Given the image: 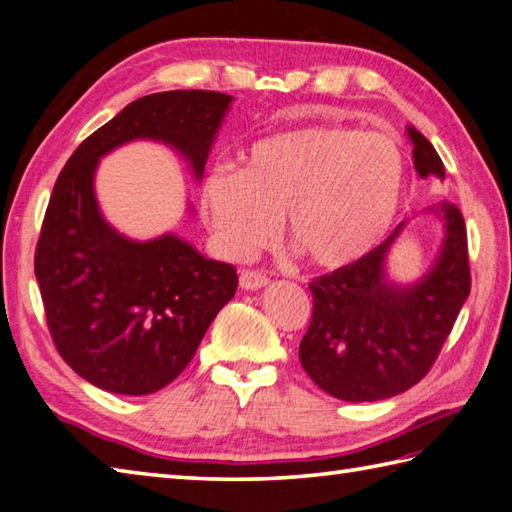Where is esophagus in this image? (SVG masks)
Wrapping results in <instances>:
<instances>
[{"mask_svg": "<svg viewBox=\"0 0 512 512\" xmlns=\"http://www.w3.org/2000/svg\"><path fill=\"white\" fill-rule=\"evenodd\" d=\"M267 283H269V278L263 274V271H256V269L241 271V287L247 291H256L260 287H265Z\"/></svg>", "mask_w": 512, "mask_h": 512, "instance_id": "obj_1", "label": "esophagus"}]
</instances>
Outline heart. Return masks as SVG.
Masks as SVG:
<instances>
[{
    "instance_id": "heart-1",
    "label": "heart",
    "mask_w": 512,
    "mask_h": 512,
    "mask_svg": "<svg viewBox=\"0 0 512 512\" xmlns=\"http://www.w3.org/2000/svg\"><path fill=\"white\" fill-rule=\"evenodd\" d=\"M406 181V154L389 134L307 125L256 141L234 174H212L201 207L229 256L254 254L285 216L289 245L311 265L336 269L389 234Z\"/></svg>"
}]
</instances>
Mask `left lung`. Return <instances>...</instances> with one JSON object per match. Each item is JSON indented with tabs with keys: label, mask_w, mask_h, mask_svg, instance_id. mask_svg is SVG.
<instances>
[{
	"label": "left lung",
	"mask_w": 512,
	"mask_h": 512,
	"mask_svg": "<svg viewBox=\"0 0 512 512\" xmlns=\"http://www.w3.org/2000/svg\"><path fill=\"white\" fill-rule=\"evenodd\" d=\"M406 132L417 174L444 179L431 141L413 125ZM429 212L444 221V243L429 274L417 283L395 285L387 276V254L406 221L367 256L309 283L314 311L300 342V364L333 398H393L420 382L440 356L471 294V267L462 212L446 201Z\"/></svg>",
	"instance_id": "8db88e82"
}]
</instances>
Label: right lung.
<instances>
[{"instance_id": "add662e5", "label": "right lung", "mask_w": 512, "mask_h": 512, "mask_svg": "<svg viewBox=\"0 0 512 512\" xmlns=\"http://www.w3.org/2000/svg\"><path fill=\"white\" fill-rule=\"evenodd\" d=\"M232 97L170 90L141 97L70 156L41 225L35 276L52 342L95 387L148 395L179 375L218 311L234 298L236 267L205 258L174 234L130 241L101 216V156L134 139L181 152L201 181Z\"/></svg>"}]
</instances>
